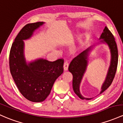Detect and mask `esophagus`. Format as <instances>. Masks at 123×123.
I'll use <instances>...</instances> for the list:
<instances>
[{"label": "esophagus", "instance_id": "34e87169", "mask_svg": "<svg viewBox=\"0 0 123 123\" xmlns=\"http://www.w3.org/2000/svg\"><path fill=\"white\" fill-rule=\"evenodd\" d=\"M68 67H69L68 63L67 62H64V71H68Z\"/></svg>", "mask_w": 123, "mask_h": 123}]
</instances>
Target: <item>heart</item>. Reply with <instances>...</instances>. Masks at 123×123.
<instances>
[{"label":"heart","mask_w":123,"mask_h":123,"mask_svg":"<svg viewBox=\"0 0 123 123\" xmlns=\"http://www.w3.org/2000/svg\"><path fill=\"white\" fill-rule=\"evenodd\" d=\"M71 37H73L72 34H71ZM85 38V35H81L78 39V42H77L76 45H74L72 48H71V50H70V52L72 54H76L77 52H78V50L79 49V47H80V45H82V43L84 41Z\"/></svg>","instance_id":"1"}]
</instances>
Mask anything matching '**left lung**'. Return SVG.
<instances>
[{"label":"left lung","mask_w":123,"mask_h":123,"mask_svg":"<svg viewBox=\"0 0 123 123\" xmlns=\"http://www.w3.org/2000/svg\"><path fill=\"white\" fill-rule=\"evenodd\" d=\"M100 39L101 40L99 41V43L89 47L73 59L69 66V71L71 72L73 75V89L75 94L82 100H90L93 98H87L83 96L80 91V85L88 66L89 56L96 45L102 44H106L109 47L110 52V66L108 69L105 81L101 87V91L99 94L102 93L110 86L116 72L118 64V50L117 44L114 36L107 27H105L104 29L103 33L99 39V40Z\"/></svg>","instance_id":"obj_1"}]
</instances>
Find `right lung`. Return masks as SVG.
I'll use <instances>...</instances> for the list:
<instances>
[{
	"label": "right lung",
	"instance_id": "add662e5",
	"mask_svg": "<svg viewBox=\"0 0 123 123\" xmlns=\"http://www.w3.org/2000/svg\"><path fill=\"white\" fill-rule=\"evenodd\" d=\"M45 23L27 24L20 30L12 44L9 55L10 73L16 86L25 99L43 102L48 97L56 79L63 73L64 60L51 62L38 58L27 62L24 40L30 39Z\"/></svg>",
	"mask_w": 123,
	"mask_h": 123
}]
</instances>
